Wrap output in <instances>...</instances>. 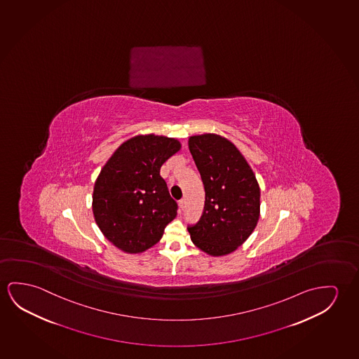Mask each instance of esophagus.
<instances>
[{"instance_id":"esophagus-1","label":"esophagus","mask_w":359,"mask_h":359,"mask_svg":"<svg viewBox=\"0 0 359 359\" xmlns=\"http://www.w3.org/2000/svg\"><path fill=\"white\" fill-rule=\"evenodd\" d=\"M185 205H187V201H185V199H182L180 201H179V206H180V209H185Z\"/></svg>"}]
</instances>
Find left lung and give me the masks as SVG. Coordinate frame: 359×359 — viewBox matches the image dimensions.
Here are the masks:
<instances>
[{"label": "left lung", "mask_w": 359, "mask_h": 359, "mask_svg": "<svg viewBox=\"0 0 359 359\" xmlns=\"http://www.w3.org/2000/svg\"><path fill=\"white\" fill-rule=\"evenodd\" d=\"M189 149L205 189L204 212L188 230L195 246L211 256L235 251L252 233L259 216V188L238 148L216 134L194 135Z\"/></svg>", "instance_id": "1"}]
</instances>
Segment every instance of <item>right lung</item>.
<instances>
[{
  "label": "right lung",
  "mask_w": 359,
  "mask_h": 359,
  "mask_svg": "<svg viewBox=\"0 0 359 359\" xmlns=\"http://www.w3.org/2000/svg\"><path fill=\"white\" fill-rule=\"evenodd\" d=\"M180 149L177 139L154 134L129 139L111 155L94 184L97 225L116 248L138 254L158 243L177 204L160 168Z\"/></svg>",
  "instance_id": "obj_1"
}]
</instances>
